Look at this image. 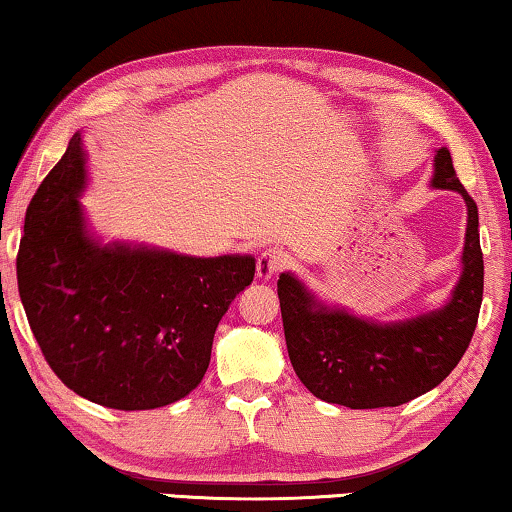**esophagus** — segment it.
I'll return each mask as SVG.
<instances>
[{"instance_id": "esophagus-1", "label": "esophagus", "mask_w": 512, "mask_h": 512, "mask_svg": "<svg viewBox=\"0 0 512 512\" xmlns=\"http://www.w3.org/2000/svg\"><path fill=\"white\" fill-rule=\"evenodd\" d=\"M285 266V255L280 250H264L257 259V278L269 282L271 278H276V273Z\"/></svg>"}]
</instances>
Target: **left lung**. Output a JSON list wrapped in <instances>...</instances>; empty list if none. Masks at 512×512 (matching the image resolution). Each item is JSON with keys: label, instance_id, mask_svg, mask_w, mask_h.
Here are the masks:
<instances>
[{"label": "left lung", "instance_id": "left-lung-1", "mask_svg": "<svg viewBox=\"0 0 512 512\" xmlns=\"http://www.w3.org/2000/svg\"><path fill=\"white\" fill-rule=\"evenodd\" d=\"M430 186L455 190L467 207L462 271L448 301L421 315L379 322L319 299L294 273H280L278 299L289 361L315 398L349 409L398 407L439 386L467 352L483 303L478 207L437 149Z\"/></svg>", "mask_w": 512, "mask_h": 512}]
</instances>
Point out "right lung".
Returning a JSON list of instances; mask_svg holds the SVG:
<instances>
[{
    "label": "right lung",
    "instance_id": "right-lung-1",
    "mask_svg": "<svg viewBox=\"0 0 512 512\" xmlns=\"http://www.w3.org/2000/svg\"><path fill=\"white\" fill-rule=\"evenodd\" d=\"M82 133L29 202L18 289L55 375L101 407L137 411L197 388L218 322L255 278L253 255L193 257L91 232Z\"/></svg>",
    "mask_w": 512,
    "mask_h": 512
}]
</instances>
